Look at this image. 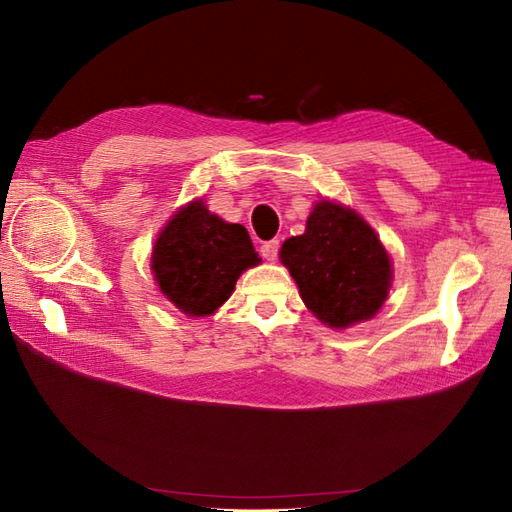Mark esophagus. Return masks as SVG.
I'll use <instances>...</instances> for the list:
<instances>
[{
    "instance_id": "obj_1",
    "label": "esophagus",
    "mask_w": 512,
    "mask_h": 512,
    "mask_svg": "<svg viewBox=\"0 0 512 512\" xmlns=\"http://www.w3.org/2000/svg\"><path fill=\"white\" fill-rule=\"evenodd\" d=\"M277 252H280V241L273 239V241H265L260 245V254L265 260H275Z\"/></svg>"
}]
</instances>
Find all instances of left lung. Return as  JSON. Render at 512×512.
<instances>
[{"label": "left lung", "instance_id": "obj_1", "mask_svg": "<svg viewBox=\"0 0 512 512\" xmlns=\"http://www.w3.org/2000/svg\"><path fill=\"white\" fill-rule=\"evenodd\" d=\"M282 262L303 303L333 329L374 316L391 286V260L376 232L352 209L322 200L303 235L282 245Z\"/></svg>", "mask_w": 512, "mask_h": 512}]
</instances>
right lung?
<instances>
[{"instance_id":"obj_1","label":"right lung","mask_w":512,"mask_h":512,"mask_svg":"<svg viewBox=\"0 0 512 512\" xmlns=\"http://www.w3.org/2000/svg\"><path fill=\"white\" fill-rule=\"evenodd\" d=\"M260 258L245 226L228 224L194 200L173 215L153 247L160 290L183 314H213L235 290L239 275Z\"/></svg>"}]
</instances>
